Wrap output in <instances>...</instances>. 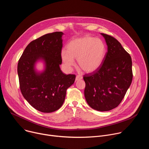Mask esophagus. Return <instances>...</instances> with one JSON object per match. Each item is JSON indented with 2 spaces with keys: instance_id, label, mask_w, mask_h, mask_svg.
<instances>
[{
  "instance_id": "obj_1",
  "label": "esophagus",
  "mask_w": 149,
  "mask_h": 149,
  "mask_svg": "<svg viewBox=\"0 0 149 149\" xmlns=\"http://www.w3.org/2000/svg\"><path fill=\"white\" fill-rule=\"evenodd\" d=\"M82 78V77L80 75H77V77H76V78H75V80L76 81H78V80H80Z\"/></svg>"
}]
</instances>
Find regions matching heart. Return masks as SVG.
<instances>
[{
	"mask_svg": "<svg viewBox=\"0 0 149 149\" xmlns=\"http://www.w3.org/2000/svg\"><path fill=\"white\" fill-rule=\"evenodd\" d=\"M106 47L100 38L86 36L71 40L67 51L62 49L61 56L66 67L75 64L77 59L79 67L85 72H93L98 70L104 60Z\"/></svg>",
	"mask_w": 149,
	"mask_h": 149,
	"instance_id": "heart-1",
	"label": "heart"
}]
</instances>
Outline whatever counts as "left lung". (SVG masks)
<instances>
[{"label": "left lung", "mask_w": 149, "mask_h": 149, "mask_svg": "<svg viewBox=\"0 0 149 149\" xmlns=\"http://www.w3.org/2000/svg\"><path fill=\"white\" fill-rule=\"evenodd\" d=\"M107 45V52L100 67L84 75L85 98L97 111L115 109L124 98L132 82V61L130 54L114 37L101 33Z\"/></svg>", "instance_id": "obj_1"}]
</instances>
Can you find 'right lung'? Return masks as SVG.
Returning a JSON list of instances; mask_svg holds the SVG:
<instances>
[{
    "instance_id": "1",
    "label": "right lung",
    "mask_w": 149,
    "mask_h": 149,
    "mask_svg": "<svg viewBox=\"0 0 149 149\" xmlns=\"http://www.w3.org/2000/svg\"><path fill=\"white\" fill-rule=\"evenodd\" d=\"M63 34L55 32L32 40L18 62L20 91L34 109L42 113L58 110L64 102L67 90L75 79V75L63 74L59 67ZM39 59L46 63V70L41 73L34 69L35 62Z\"/></svg>"
}]
</instances>
